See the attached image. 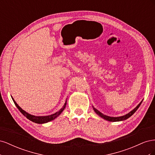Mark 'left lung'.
<instances>
[{"mask_svg": "<svg viewBox=\"0 0 155 155\" xmlns=\"http://www.w3.org/2000/svg\"><path fill=\"white\" fill-rule=\"evenodd\" d=\"M142 101L140 103V104L137 105V107H135L134 109L131 110L130 112H129L128 114H127L124 116H120V117H110V116H106V115H104V114H102L101 112H100L99 110H97L96 109H95L94 107H93V109L95 111L96 113L99 115L100 117H101L102 118H104L107 121H123V120H127V118H129V117H130L131 116H132L134 112L137 110V109L139 108V107L140 106V105H141Z\"/></svg>", "mask_w": 155, "mask_h": 155, "instance_id": "obj_1", "label": "left lung"}]
</instances>
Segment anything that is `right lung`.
Listing matches in <instances>:
<instances>
[{
  "instance_id": "1",
  "label": "right lung",
  "mask_w": 155,
  "mask_h": 155,
  "mask_svg": "<svg viewBox=\"0 0 155 155\" xmlns=\"http://www.w3.org/2000/svg\"><path fill=\"white\" fill-rule=\"evenodd\" d=\"M12 100L14 102V104H15V105L17 107V109L20 110V112L23 115L26 116V118L28 120H30V121H33V122H35V123H37V124L47 123V122H48V121H50L51 120H54L55 118H57V117L63 111V110L64 109V108H65V107H66V105H67V101H65L64 105H63V107L61 108V109L59 111L56 112L55 114H51V115H49V116H35L31 115L29 113H28V112H26L24 110H22L21 108L17 105V104L15 101V100H13V97H12Z\"/></svg>"
}]
</instances>
